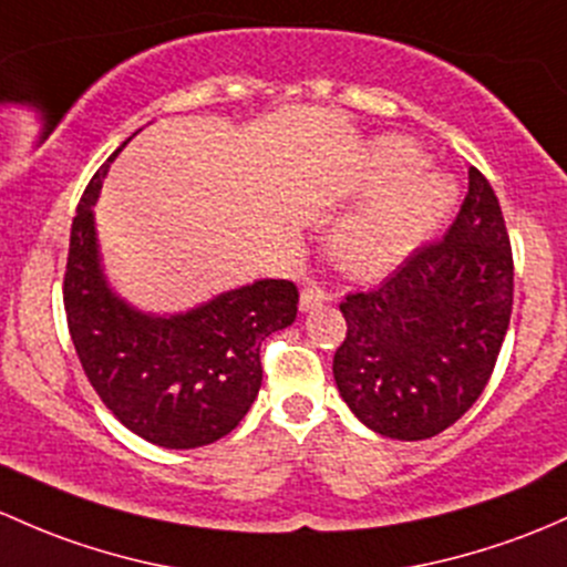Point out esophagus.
Listing matches in <instances>:
<instances>
[{
	"label": "esophagus",
	"mask_w": 567,
	"mask_h": 567,
	"mask_svg": "<svg viewBox=\"0 0 567 567\" xmlns=\"http://www.w3.org/2000/svg\"><path fill=\"white\" fill-rule=\"evenodd\" d=\"M329 301V293H326L323 288H318V285H307V288L301 290V312H309V309L320 307V303Z\"/></svg>",
	"instance_id": "obj_1"
}]
</instances>
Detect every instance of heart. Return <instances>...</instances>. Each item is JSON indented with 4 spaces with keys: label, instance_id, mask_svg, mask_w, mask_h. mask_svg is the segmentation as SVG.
<instances>
[{
    "label": "heart",
    "instance_id": "heart-1",
    "mask_svg": "<svg viewBox=\"0 0 567 567\" xmlns=\"http://www.w3.org/2000/svg\"><path fill=\"white\" fill-rule=\"evenodd\" d=\"M363 178L369 193L337 219L331 255L344 271H389L443 225L456 204V184L429 171L426 154L396 135L372 141Z\"/></svg>",
    "mask_w": 567,
    "mask_h": 567
}]
</instances>
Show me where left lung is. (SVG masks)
<instances>
[{"label":"left lung","instance_id":"left-lung-1","mask_svg":"<svg viewBox=\"0 0 567 567\" xmlns=\"http://www.w3.org/2000/svg\"><path fill=\"white\" fill-rule=\"evenodd\" d=\"M511 307L503 212L484 174L470 168L467 198L443 241L415 249L383 285L339 303L348 323L333 355L339 396L383 437H434L486 389Z\"/></svg>","mask_w":567,"mask_h":567}]
</instances>
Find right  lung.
Listing matches in <instances>:
<instances>
[{
	"label": "right lung",
	"mask_w": 567,
	"mask_h": 567,
	"mask_svg": "<svg viewBox=\"0 0 567 567\" xmlns=\"http://www.w3.org/2000/svg\"><path fill=\"white\" fill-rule=\"evenodd\" d=\"M127 143L94 174L75 212L64 274L70 337L89 383L130 432L159 449H200L252 408L264 380L260 342L293 323L299 290L288 279H255L187 312H146L116 293L94 206Z\"/></svg>",
	"instance_id": "add662e5"
}]
</instances>
